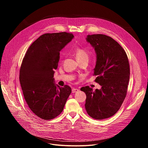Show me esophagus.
<instances>
[{"instance_id": "obj_1", "label": "esophagus", "mask_w": 148, "mask_h": 148, "mask_svg": "<svg viewBox=\"0 0 148 148\" xmlns=\"http://www.w3.org/2000/svg\"><path fill=\"white\" fill-rule=\"evenodd\" d=\"M79 91L78 89H77V88H73L72 89V92L73 93H75V92H77Z\"/></svg>"}]
</instances>
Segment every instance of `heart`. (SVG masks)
Segmentation results:
<instances>
[{"instance_id":"b5f03b06","label":"heart","mask_w":148,"mask_h":148,"mask_svg":"<svg viewBox=\"0 0 148 148\" xmlns=\"http://www.w3.org/2000/svg\"><path fill=\"white\" fill-rule=\"evenodd\" d=\"M77 60L81 58H88V51L82 47H76L74 50Z\"/></svg>"}]
</instances>
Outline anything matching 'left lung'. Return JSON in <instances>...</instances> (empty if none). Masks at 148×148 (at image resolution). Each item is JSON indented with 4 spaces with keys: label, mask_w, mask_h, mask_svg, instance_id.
Wrapping results in <instances>:
<instances>
[{
    "label": "left lung",
    "mask_w": 148,
    "mask_h": 148,
    "mask_svg": "<svg viewBox=\"0 0 148 148\" xmlns=\"http://www.w3.org/2000/svg\"><path fill=\"white\" fill-rule=\"evenodd\" d=\"M86 41L96 53L94 75L101 88L94 91L88 86L81 88L87 97L85 108L92 118L106 119L118 112L127 92L130 75L128 57L118 42L108 36L87 35Z\"/></svg>",
    "instance_id": "left-lung-1"
}]
</instances>
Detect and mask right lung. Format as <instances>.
I'll return each instance as SVG.
<instances>
[{
  "instance_id": "1",
  "label": "right lung",
  "mask_w": 148,
  "mask_h": 148,
  "mask_svg": "<svg viewBox=\"0 0 148 148\" xmlns=\"http://www.w3.org/2000/svg\"><path fill=\"white\" fill-rule=\"evenodd\" d=\"M73 38L66 32L44 34L32 44L23 60L19 79L24 98L31 111L43 119L59 115L71 92L69 86L56 84L53 77L60 51Z\"/></svg>"
}]
</instances>
